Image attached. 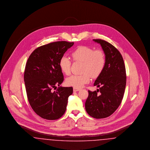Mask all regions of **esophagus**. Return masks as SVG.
<instances>
[{
  "label": "esophagus",
  "instance_id": "esophagus-1",
  "mask_svg": "<svg viewBox=\"0 0 150 150\" xmlns=\"http://www.w3.org/2000/svg\"><path fill=\"white\" fill-rule=\"evenodd\" d=\"M73 90H74V92H78V91H80V89H79V88H74Z\"/></svg>",
  "mask_w": 150,
  "mask_h": 150
}]
</instances>
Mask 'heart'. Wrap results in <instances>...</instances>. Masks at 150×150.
Instances as JSON below:
<instances>
[{
	"label": "heart",
	"instance_id": "heart-1",
	"mask_svg": "<svg viewBox=\"0 0 150 150\" xmlns=\"http://www.w3.org/2000/svg\"><path fill=\"white\" fill-rule=\"evenodd\" d=\"M71 56L75 61L83 62L81 75H74L66 80L67 86L76 88H81L90 81L91 76L97 78L103 71L105 64L106 58L104 52L101 50H95L87 46H80L74 50ZM59 67L66 75L70 74L71 61L69 57L63 56L59 60Z\"/></svg>",
	"mask_w": 150,
	"mask_h": 150
}]
</instances>
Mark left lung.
<instances>
[{"label": "left lung", "instance_id": "left-lung-1", "mask_svg": "<svg viewBox=\"0 0 150 150\" xmlns=\"http://www.w3.org/2000/svg\"><path fill=\"white\" fill-rule=\"evenodd\" d=\"M93 41L102 47L106 64L94 83L99 89L88 91L85 107L91 116L103 119L112 114L121 103L126 86V70L121 53L114 45L102 39Z\"/></svg>", "mask_w": 150, "mask_h": 150}]
</instances>
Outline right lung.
I'll use <instances>...</instances> for the list:
<instances>
[{"label": "right lung", "mask_w": 150, "mask_h": 150, "mask_svg": "<svg viewBox=\"0 0 150 150\" xmlns=\"http://www.w3.org/2000/svg\"><path fill=\"white\" fill-rule=\"evenodd\" d=\"M74 42L59 41L37 48L25 66L24 81L29 103L36 114L47 120H57L64 114L72 87H62L64 75L59 60ZM59 87L56 91L53 88Z\"/></svg>", "instance_id": "right-lung-1"}]
</instances>
